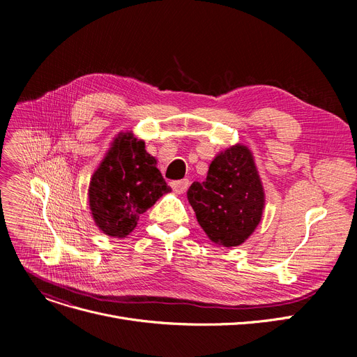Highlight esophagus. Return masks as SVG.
I'll use <instances>...</instances> for the list:
<instances>
[{
    "instance_id": "34e87169",
    "label": "esophagus",
    "mask_w": 357,
    "mask_h": 357,
    "mask_svg": "<svg viewBox=\"0 0 357 357\" xmlns=\"http://www.w3.org/2000/svg\"><path fill=\"white\" fill-rule=\"evenodd\" d=\"M171 186H172V190H174L176 194H183L186 190H188V186H190V181H188V179L174 181V182H171Z\"/></svg>"
}]
</instances>
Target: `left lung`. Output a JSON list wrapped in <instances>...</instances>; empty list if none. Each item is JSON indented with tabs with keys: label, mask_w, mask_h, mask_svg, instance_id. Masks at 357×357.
Listing matches in <instances>:
<instances>
[{
	"label": "left lung",
	"mask_w": 357,
	"mask_h": 357,
	"mask_svg": "<svg viewBox=\"0 0 357 357\" xmlns=\"http://www.w3.org/2000/svg\"><path fill=\"white\" fill-rule=\"evenodd\" d=\"M198 224L218 246L236 248L256 230L265 210V191L253 153L245 144L220 152L204 182L186 192Z\"/></svg>",
	"instance_id": "left-lung-1"
}]
</instances>
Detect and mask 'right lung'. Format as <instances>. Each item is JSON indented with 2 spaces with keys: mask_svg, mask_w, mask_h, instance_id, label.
<instances>
[{
  "mask_svg": "<svg viewBox=\"0 0 357 357\" xmlns=\"http://www.w3.org/2000/svg\"><path fill=\"white\" fill-rule=\"evenodd\" d=\"M156 165V158L146 152L144 142L133 131H121L111 142L88 188L93 222L104 234L124 238L143 213L171 192Z\"/></svg>",
  "mask_w": 357,
  "mask_h": 357,
  "instance_id": "1",
  "label": "right lung"
}]
</instances>
